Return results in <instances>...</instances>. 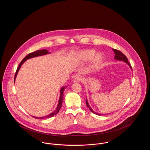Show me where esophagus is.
<instances>
[{
	"instance_id": "1",
	"label": "esophagus",
	"mask_w": 150,
	"mask_h": 150,
	"mask_svg": "<svg viewBox=\"0 0 150 150\" xmlns=\"http://www.w3.org/2000/svg\"><path fill=\"white\" fill-rule=\"evenodd\" d=\"M81 80H82V78L80 77V76H78V77H76V78L74 79L73 81L74 83H79V82H80Z\"/></svg>"
}]
</instances>
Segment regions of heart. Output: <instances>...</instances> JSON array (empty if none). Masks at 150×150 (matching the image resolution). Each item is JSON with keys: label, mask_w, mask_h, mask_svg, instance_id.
<instances>
[{"label": "heart", "mask_w": 150, "mask_h": 150, "mask_svg": "<svg viewBox=\"0 0 150 150\" xmlns=\"http://www.w3.org/2000/svg\"><path fill=\"white\" fill-rule=\"evenodd\" d=\"M79 60L81 62H86L91 59V67L94 69L99 68L103 61V55L102 53L96 54V50H87L81 51L78 55Z\"/></svg>", "instance_id": "1"}]
</instances>
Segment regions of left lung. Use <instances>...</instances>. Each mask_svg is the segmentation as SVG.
I'll list each match as a JSON object with an SVG mask.
<instances>
[{
    "label": "left lung",
    "mask_w": 150,
    "mask_h": 150,
    "mask_svg": "<svg viewBox=\"0 0 150 150\" xmlns=\"http://www.w3.org/2000/svg\"><path fill=\"white\" fill-rule=\"evenodd\" d=\"M113 50H114L115 54V59L119 60V61H123L125 62L127 64H128L129 66V67H130V69H132L131 65H130V63L128 62V60L127 57H126L122 52H121L119 51V50H115V49H113ZM86 102L87 107L89 108V110H91V111L92 112H93V113L95 114L98 115H101V114H98V113H96V112H94V111L92 109V108L89 106V103H88V100H87V99H86Z\"/></svg>",
    "instance_id": "left-lung-1"
}]
</instances>
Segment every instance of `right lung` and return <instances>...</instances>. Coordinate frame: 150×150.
Masks as SVG:
<instances>
[{
  "label": "right lung",
  "mask_w": 150,
  "mask_h": 150,
  "mask_svg": "<svg viewBox=\"0 0 150 150\" xmlns=\"http://www.w3.org/2000/svg\"><path fill=\"white\" fill-rule=\"evenodd\" d=\"M50 53V52H49L48 50H36V51L34 52H32V53H29V54H28L26 57H25V58L22 60L21 62H20V64H19V66H18V68H17V70H16V74H15L14 81H15V79H16V76H17V74H18V72L19 71L20 67H21L22 64H23L26 61V59H30V58H33V57H38V56H40L45 55V54H48V53ZM66 87H67V86H66V87H65V86H63V87L61 89V90H60V93H60V97H59V101H58V105H57L56 109L52 113H51L50 114L48 115H47V116H44V117H35V116H33V117H34V118L38 119H47V118L52 117H53V116H54L55 115L57 114V113L59 112V110H60V108H61V106H62V103L63 99H64V95H63V93L64 92V89H66Z\"/></svg>",
  "instance_id": "1"
}]
</instances>
